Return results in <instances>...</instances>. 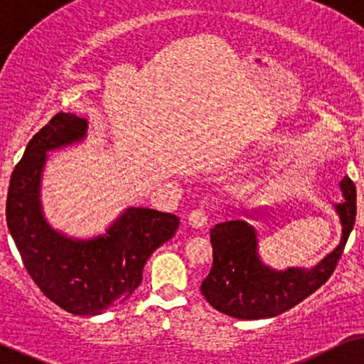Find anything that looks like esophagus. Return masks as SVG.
<instances>
[{
    "mask_svg": "<svg viewBox=\"0 0 364 364\" xmlns=\"http://www.w3.org/2000/svg\"><path fill=\"white\" fill-rule=\"evenodd\" d=\"M188 225L193 228H203L206 225V215L203 210H193L188 215Z\"/></svg>",
    "mask_w": 364,
    "mask_h": 364,
    "instance_id": "34e87169",
    "label": "esophagus"
}]
</instances>
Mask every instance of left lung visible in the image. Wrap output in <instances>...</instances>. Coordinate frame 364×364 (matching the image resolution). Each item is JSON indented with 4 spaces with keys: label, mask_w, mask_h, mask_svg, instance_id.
I'll return each mask as SVG.
<instances>
[{
    "label": "left lung",
    "mask_w": 364,
    "mask_h": 364,
    "mask_svg": "<svg viewBox=\"0 0 364 364\" xmlns=\"http://www.w3.org/2000/svg\"><path fill=\"white\" fill-rule=\"evenodd\" d=\"M345 203L336 205L343 225L340 245L311 269L274 271L258 256L255 228L243 220L226 221L210 231L213 266L201 283L206 301L220 313L241 319L273 318L313 294L336 269L356 220V186L340 183Z\"/></svg>",
    "instance_id": "8db88e82"
}]
</instances>
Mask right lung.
Wrapping results in <instances>:
<instances>
[{
  "label": "right lung",
  "instance_id": "1",
  "mask_svg": "<svg viewBox=\"0 0 364 364\" xmlns=\"http://www.w3.org/2000/svg\"><path fill=\"white\" fill-rule=\"evenodd\" d=\"M85 118L58 113L28 143L9 179L6 223L24 268L53 303L77 316H95L132 296L154 250L171 240L179 218L128 208L95 240H71L43 216L41 171L46 151L85 138Z\"/></svg>",
  "mask_w": 364,
  "mask_h": 364
}]
</instances>
